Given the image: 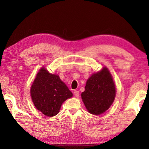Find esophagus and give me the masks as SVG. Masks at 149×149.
<instances>
[{
  "label": "esophagus",
  "mask_w": 149,
  "mask_h": 149,
  "mask_svg": "<svg viewBox=\"0 0 149 149\" xmlns=\"http://www.w3.org/2000/svg\"><path fill=\"white\" fill-rule=\"evenodd\" d=\"M74 94L75 95V97H79V92L78 91H77V90H75L74 91Z\"/></svg>",
  "instance_id": "esophagus-1"
}]
</instances>
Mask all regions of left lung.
I'll return each instance as SVG.
<instances>
[{"label":"left lung","mask_w":149,"mask_h":149,"mask_svg":"<svg viewBox=\"0 0 149 149\" xmlns=\"http://www.w3.org/2000/svg\"><path fill=\"white\" fill-rule=\"evenodd\" d=\"M82 100L88 112L100 115L110 107L116 97V87L108 68L104 67L87 79Z\"/></svg>","instance_id":"obj_1"}]
</instances>
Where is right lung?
I'll return each mask as SVG.
<instances>
[{
  "label": "right lung",
  "instance_id": "obj_1",
  "mask_svg": "<svg viewBox=\"0 0 149 149\" xmlns=\"http://www.w3.org/2000/svg\"><path fill=\"white\" fill-rule=\"evenodd\" d=\"M30 93L35 107L49 117L58 114L62 103L73 96L58 75L50 74L44 67L37 73Z\"/></svg>",
  "mask_w": 149,
  "mask_h": 149
}]
</instances>
